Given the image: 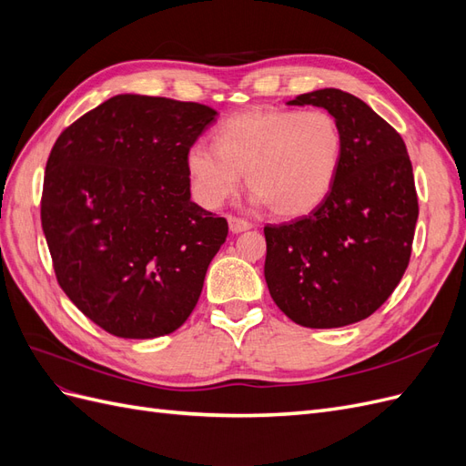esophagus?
<instances>
[{
  "instance_id": "1",
  "label": "esophagus",
  "mask_w": 466,
  "mask_h": 466,
  "mask_svg": "<svg viewBox=\"0 0 466 466\" xmlns=\"http://www.w3.org/2000/svg\"><path fill=\"white\" fill-rule=\"evenodd\" d=\"M228 221H229V229H231L233 233H241V231H247V229L252 228L250 221H247V219H243V218H237V216H229Z\"/></svg>"
}]
</instances>
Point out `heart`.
I'll return each instance as SVG.
<instances>
[{
	"label": "heart",
	"instance_id": "b5f03b06",
	"mask_svg": "<svg viewBox=\"0 0 466 466\" xmlns=\"http://www.w3.org/2000/svg\"><path fill=\"white\" fill-rule=\"evenodd\" d=\"M344 136L324 110L252 108L223 120L216 146L194 144L187 167L196 200L221 206L247 185L279 218H299L330 194L342 165Z\"/></svg>",
	"mask_w": 466,
	"mask_h": 466
}]
</instances>
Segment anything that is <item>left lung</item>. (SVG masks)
Here are the masks:
<instances>
[{
  "mask_svg": "<svg viewBox=\"0 0 466 466\" xmlns=\"http://www.w3.org/2000/svg\"><path fill=\"white\" fill-rule=\"evenodd\" d=\"M289 105L327 108L344 136L336 182L311 214L266 225L264 278L274 303L307 329L373 315L402 279L418 221L412 163L400 134L361 98L319 89Z\"/></svg>",
  "mask_w": 466,
  "mask_h": 466,
  "instance_id": "left-lung-1",
  "label": "left lung"
}]
</instances>
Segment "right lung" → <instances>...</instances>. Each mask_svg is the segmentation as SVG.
<instances>
[{
    "label": "right lung",
    "mask_w": 466,
    "mask_h": 466,
    "mask_svg": "<svg viewBox=\"0 0 466 466\" xmlns=\"http://www.w3.org/2000/svg\"><path fill=\"white\" fill-rule=\"evenodd\" d=\"M216 115L116 95L56 139L40 200L56 279L112 336L171 334L198 303L229 225L190 200L187 155Z\"/></svg>",
    "instance_id": "obj_1"
}]
</instances>
